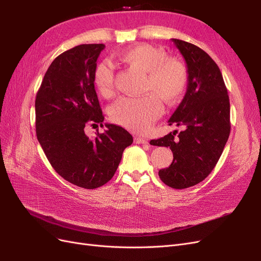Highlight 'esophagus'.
I'll return each mask as SVG.
<instances>
[{"label":"esophagus","mask_w":261,"mask_h":261,"mask_svg":"<svg viewBox=\"0 0 261 261\" xmlns=\"http://www.w3.org/2000/svg\"><path fill=\"white\" fill-rule=\"evenodd\" d=\"M134 140H135L136 144H147L148 143V139L145 137H135L134 138Z\"/></svg>","instance_id":"1"}]
</instances>
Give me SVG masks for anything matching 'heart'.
I'll use <instances>...</instances> for the list:
<instances>
[{
  "label": "heart",
  "mask_w": 261,
  "mask_h": 261,
  "mask_svg": "<svg viewBox=\"0 0 261 261\" xmlns=\"http://www.w3.org/2000/svg\"><path fill=\"white\" fill-rule=\"evenodd\" d=\"M120 59L126 65L146 74L144 92L147 94L140 98H121L112 106L110 116L125 128L143 133L161 115L162 106L158 96L165 103L174 105L183 96L188 83L187 68L183 62L167 58L163 50L147 43L128 48ZM92 80L101 96H113L114 69L109 62L98 63Z\"/></svg>",
  "instance_id": "obj_1"
}]
</instances>
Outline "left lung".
I'll return each instance as SVG.
<instances>
[{
	"label": "left lung",
	"mask_w": 261,
	"mask_h": 261,
	"mask_svg": "<svg viewBox=\"0 0 261 261\" xmlns=\"http://www.w3.org/2000/svg\"><path fill=\"white\" fill-rule=\"evenodd\" d=\"M187 65L185 96L169 125L184 126L150 145L169 147L173 161L159 171L165 185L183 189L200 183L215 169L230 136V99L220 68L209 55L189 42L172 39Z\"/></svg>",
	"instance_id": "obj_1"
}]
</instances>
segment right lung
<instances>
[{"mask_svg": "<svg viewBox=\"0 0 261 261\" xmlns=\"http://www.w3.org/2000/svg\"><path fill=\"white\" fill-rule=\"evenodd\" d=\"M105 44H81L60 54L43 77L36 97L38 141L63 178L87 189L111 179L124 149L133 136L121 126L102 124L105 116L92 80ZM101 127L94 140L84 134L86 125Z\"/></svg>", "mask_w": 261, "mask_h": 261, "instance_id": "right-lung-1", "label": "right lung"}]
</instances>
